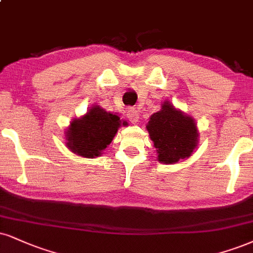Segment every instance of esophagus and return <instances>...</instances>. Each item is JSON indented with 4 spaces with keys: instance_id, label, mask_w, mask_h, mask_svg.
<instances>
[{
    "instance_id": "esophagus-1",
    "label": "esophagus",
    "mask_w": 253,
    "mask_h": 253,
    "mask_svg": "<svg viewBox=\"0 0 253 253\" xmlns=\"http://www.w3.org/2000/svg\"><path fill=\"white\" fill-rule=\"evenodd\" d=\"M127 117H128V119L130 121H132L133 124L138 123L139 120V111L136 108H130L128 111V114H127Z\"/></svg>"
}]
</instances>
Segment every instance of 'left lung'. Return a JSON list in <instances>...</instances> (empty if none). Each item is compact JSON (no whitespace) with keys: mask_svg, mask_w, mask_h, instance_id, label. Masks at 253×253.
Here are the masks:
<instances>
[{"mask_svg":"<svg viewBox=\"0 0 253 253\" xmlns=\"http://www.w3.org/2000/svg\"><path fill=\"white\" fill-rule=\"evenodd\" d=\"M161 164H176L193 154L199 141L194 119L165 100L161 109L152 114L146 125Z\"/></svg>","mask_w":253,"mask_h":253,"instance_id":"obj_1","label":"left lung"}]
</instances>
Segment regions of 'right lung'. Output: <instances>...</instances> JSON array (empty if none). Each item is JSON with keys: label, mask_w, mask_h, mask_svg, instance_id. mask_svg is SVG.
Returning a JSON list of instances; mask_svg holds the SVG:
<instances>
[{"label": "right lung", "mask_w": 253, "mask_h": 253, "mask_svg": "<svg viewBox=\"0 0 253 253\" xmlns=\"http://www.w3.org/2000/svg\"><path fill=\"white\" fill-rule=\"evenodd\" d=\"M127 125V121L121 120L115 113L93 105L86 114L72 120L65 132L66 146L78 156L93 159L101 156L118 129Z\"/></svg>", "instance_id": "1"}]
</instances>
